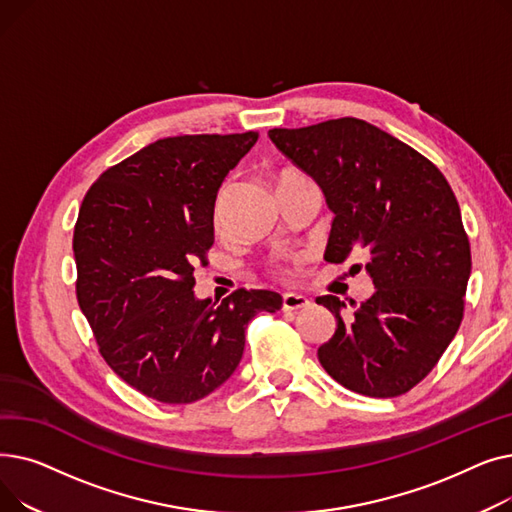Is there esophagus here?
Returning <instances> with one entry per match:
<instances>
[{
    "mask_svg": "<svg viewBox=\"0 0 512 512\" xmlns=\"http://www.w3.org/2000/svg\"><path fill=\"white\" fill-rule=\"evenodd\" d=\"M309 305H311V301L307 297H303V294L286 292L284 297H282V309L284 311H299V309H305Z\"/></svg>",
    "mask_w": 512,
    "mask_h": 512,
    "instance_id": "1",
    "label": "esophagus"
}]
</instances>
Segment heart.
<instances>
[{
	"label": "heart",
	"mask_w": 512,
	"mask_h": 512,
	"mask_svg": "<svg viewBox=\"0 0 512 512\" xmlns=\"http://www.w3.org/2000/svg\"><path fill=\"white\" fill-rule=\"evenodd\" d=\"M297 176H303L299 170H292V168H288V170H282L280 174H278V178H276V182L280 184V182H284V180H290V178H297Z\"/></svg>",
	"instance_id": "b5f03b06"
}]
</instances>
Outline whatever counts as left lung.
<instances>
[{
    "mask_svg": "<svg viewBox=\"0 0 512 512\" xmlns=\"http://www.w3.org/2000/svg\"><path fill=\"white\" fill-rule=\"evenodd\" d=\"M272 143L326 195L334 222L326 261L365 251L375 292L351 319L334 294L319 297L336 317L317 357L344 388L392 398L436 367L459 330L471 276L461 207L444 174L407 143L365 120L338 118L274 128Z\"/></svg>",
    "mask_w": 512,
    "mask_h": 512,
    "instance_id": "8db88e82",
    "label": "left lung"
}]
</instances>
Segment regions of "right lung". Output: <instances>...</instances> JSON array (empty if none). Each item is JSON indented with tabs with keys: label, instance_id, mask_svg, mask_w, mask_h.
Listing matches in <instances>:
<instances>
[{
	"label": "right lung",
	"instance_id": "right-lung-1",
	"mask_svg": "<svg viewBox=\"0 0 512 512\" xmlns=\"http://www.w3.org/2000/svg\"><path fill=\"white\" fill-rule=\"evenodd\" d=\"M257 139L253 130L159 139L105 170L80 205V311L114 373L166 405L220 388L240 363L249 321L282 307L272 290L240 288L220 305L193 292L220 186Z\"/></svg>",
	"mask_w": 512,
	"mask_h": 512
}]
</instances>
